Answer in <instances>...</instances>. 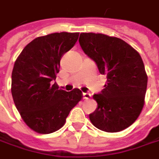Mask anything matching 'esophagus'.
<instances>
[{
	"label": "esophagus",
	"instance_id": "34e87169",
	"mask_svg": "<svg viewBox=\"0 0 159 159\" xmlns=\"http://www.w3.org/2000/svg\"><path fill=\"white\" fill-rule=\"evenodd\" d=\"M83 98L85 99V100H89V99L91 98V94L88 93H83Z\"/></svg>",
	"mask_w": 159,
	"mask_h": 159
}]
</instances>
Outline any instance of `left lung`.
Instances as JSON below:
<instances>
[{
    "label": "left lung",
    "mask_w": 159,
    "mask_h": 159,
    "mask_svg": "<svg viewBox=\"0 0 159 159\" xmlns=\"http://www.w3.org/2000/svg\"><path fill=\"white\" fill-rule=\"evenodd\" d=\"M79 44L107 82L94 94L98 108L90 120L106 132H119L134 123L145 103L148 75L139 52L124 40L101 33H81Z\"/></svg>",
    "instance_id": "obj_1"
}]
</instances>
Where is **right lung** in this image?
<instances>
[{"instance_id":"right-lung-1","label":"right lung","mask_w":159,"mask_h":159,"mask_svg":"<svg viewBox=\"0 0 159 159\" xmlns=\"http://www.w3.org/2000/svg\"><path fill=\"white\" fill-rule=\"evenodd\" d=\"M79 33H52L29 43L16 59L11 94L26 125L40 134L58 130L83 98L79 89H58L55 82L62 56L77 41Z\"/></svg>"}]
</instances>
